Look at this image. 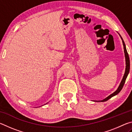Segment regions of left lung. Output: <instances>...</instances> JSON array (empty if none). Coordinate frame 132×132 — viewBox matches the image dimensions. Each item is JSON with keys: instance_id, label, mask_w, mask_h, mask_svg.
<instances>
[{"instance_id": "obj_1", "label": "left lung", "mask_w": 132, "mask_h": 132, "mask_svg": "<svg viewBox=\"0 0 132 132\" xmlns=\"http://www.w3.org/2000/svg\"><path fill=\"white\" fill-rule=\"evenodd\" d=\"M120 35V38H121V39L122 40V43H123V49H124V53H125V62H126V68H125V74L123 75V77L122 81L120 82V83L119 84V87H118L117 90H116L115 92H113L112 94H111V95H109L106 98H105V99L101 100V101H93L94 102H104L106 101L107 100H108L109 99H110L111 98H112L113 96H115L116 95H117L118 93H119L123 87V85L125 82V81H126V79L127 77H128V74L129 73V70H130V60H129V55L128 53V52H127L126 50V45H125V44L123 40L122 37L120 36V35Z\"/></svg>"}]
</instances>
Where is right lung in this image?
Here are the masks:
<instances>
[{"instance_id":"1","label":"right lung","mask_w":132,"mask_h":132,"mask_svg":"<svg viewBox=\"0 0 132 132\" xmlns=\"http://www.w3.org/2000/svg\"><path fill=\"white\" fill-rule=\"evenodd\" d=\"M46 104H48V103H46Z\"/></svg>"}]
</instances>
